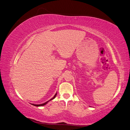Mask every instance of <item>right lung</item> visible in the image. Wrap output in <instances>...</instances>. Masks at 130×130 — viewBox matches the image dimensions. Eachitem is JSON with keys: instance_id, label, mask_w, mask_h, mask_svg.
<instances>
[{"instance_id": "add662e5", "label": "right lung", "mask_w": 130, "mask_h": 130, "mask_svg": "<svg viewBox=\"0 0 130 130\" xmlns=\"http://www.w3.org/2000/svg\"><path fill=\"white\" fill-rule=\"evenodd\" d=\"M57 93L55 94V95L54 96V97L53 98H52L50 100H49V101H47L46 102H45V103H42V104H40V105H35V104H32L33 106H37V107H38V106H44V105H45L46 104H47V102H48L50 101H51V100H53V99H54L55 98V96H56V95H57Z\"/></svg>"}]
</instances>
